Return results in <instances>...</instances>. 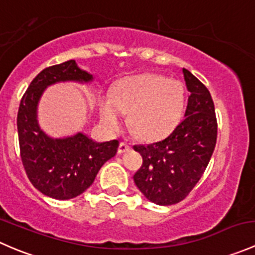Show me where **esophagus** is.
Returning <instances> with one entry per match:
<instances>
[{
  "instance_id": "34e87169",
  "label": "esophagus",
  "mask_w": 255,
  "mask_h": 255,
  "mask_svg": "<svg viewBox=\"0 0 255 255\" xmlns=\"http://www.w3.org/2000/svg\"><path fill=\"white\" fill-rule=\"evenodd\" d=\"M129 148H130V146L128 145L127 143L121 142V143H120V145H118V154H123V153H126V151L129 150Z\"/></svg>"
}]
</instances>
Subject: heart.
Instances as JSON below:
<instances>
[{"mask_svg": "<svg viewBox=\"0 0 255 255\" xmlns=\"http://www.w3.org/2000/svg\"><path fill=\"white\" fill-rule=\"evenodd\" d=\"M185 92L181 82L159 74H143L121 82L112 94L100 97L102 125L117 133L128 116V126L144 140H155L168 134L184 111Z\"/></svg>", "mask_w": 255, "mask_h": 255, "instance_id": "b5f03b06", "label": "heart"}]
</instances>
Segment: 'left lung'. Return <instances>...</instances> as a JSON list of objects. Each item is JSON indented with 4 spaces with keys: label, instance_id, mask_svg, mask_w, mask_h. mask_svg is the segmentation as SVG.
I'll use <instances>...</instances> for the list:
<instances>
[{
    "label": "left lung",
    "instance_id": "obj_1",
    "mask_svg": "<svg viewBox=\"0 0 255 255\" xmlns=\"http://www.w3.org/2000/svg\"><path fill=\"white\" fill-rule=\"evenodd\" d=\"M190 92L185 117L159 142L134 145L143 165L134 174L135 185L160 206L177 204L190 194L206 170L217 139L215 105L207 87L182 69Z\"/></svg>",
    "mask_w": 255,
    "mask_h": 255
}]
</instances>
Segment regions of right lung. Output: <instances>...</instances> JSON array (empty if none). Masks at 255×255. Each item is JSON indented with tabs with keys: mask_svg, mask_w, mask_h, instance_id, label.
Instances as JSON below:
<instances>
[{
	"mask_svg": "<svg viewBox=\"0 0 255 255\" xmlns=\"http://www.w3.org/2000/svg\"><path fill=\"white\" fill-rule=\"evenodd\" d=\"M74 81L89 84L94 75L75 60L40 71L23 95L17 116L20 158L28 179L42 194L55 200L79 196L94 182L107 160L116 155L118 140L97 143L82 132L51 138L38 122V104L48 86Z\"/></svg>",
	"mask_w": 255,
	"mask_h": 255,
	"instance_id": "obj_1",
	"label": "right lung"
}]
</instances>
